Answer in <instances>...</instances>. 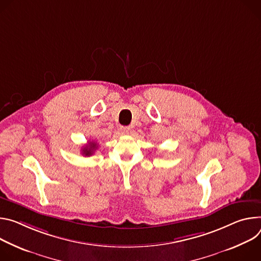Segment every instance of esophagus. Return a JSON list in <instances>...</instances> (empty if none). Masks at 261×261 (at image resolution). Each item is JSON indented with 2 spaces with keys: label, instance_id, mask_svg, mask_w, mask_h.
<instances>
[{
  "label": "esophagus",
  "instance_id": "obj_1",
  "mask_svg": "<svg viewBox=\"0 0 261 261\" xmlns=\"http://www.w3.org/2000/svg\"><path fill=\"white\" fill-rule=\"evenodd\" d=\"M129 129H130V128H129L128 126H121V127H120V130H121V133H122V134H124V135L128 134Z\"/></svg>",
  "mask_w": 261,
  "mask_h": 261
}]
</instances>
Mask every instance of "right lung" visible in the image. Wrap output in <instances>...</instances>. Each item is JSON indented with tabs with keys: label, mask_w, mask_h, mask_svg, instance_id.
I'll return each mask as SVG.
<instances>
[{
	"label": "right lung",
	"mask_w": 261,
	"mask_h": 261,
	"mask_svg": "<svg viewBox=\"0 0 261 261\" xmlns=\"http://www.w3.org/2000/svg\"><path fill=\"white\" fill-rule=\"evenodd\" d=\"M95 149H97V143L92 141V142H89V144H87L84 148H82V153L85 156H90L93 154Z\"/></svg>",
	"instance_id": "right-lung-1"
}]
</instances>
